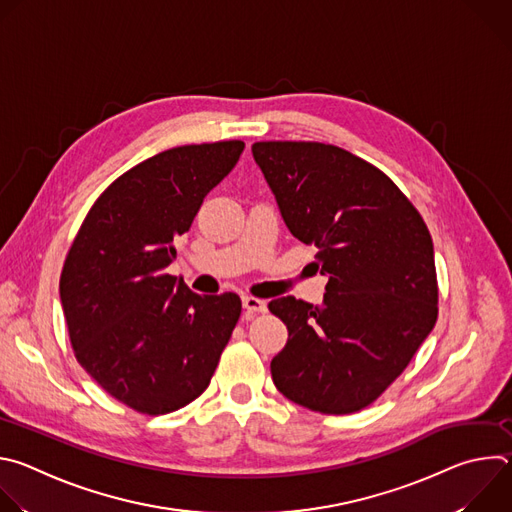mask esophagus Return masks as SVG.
I'll list each match as a JSON object with an SVG mask.
<instances>
[{
	"label": "esophagus",
	"instance_id": "esophagus-1",
	"mask_svg": "<svg viewBox=\"0 0 512 512\" xmlns=\"http://www.w3.org/2000/svg\"><path fill=\"white\" fill-rule=\"evenodd\" d=\"M243 308L253 316V314H263L267 312V302L265 300H259V298H253V296H245L243 298Z\"/></svg>",
	"mask_w": 512,
	"mask_h": 512
}]
</instances>
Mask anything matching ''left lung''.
<instances>
[{
  "label": "left lung",
  "instance_id": "obj_1",
  "mask_svg": "<svg viewBox=\"0 0 512 512\" xmlns=\"http://www.w3.org/2000/svg\"><path fill=\"white\" fill-rule=\"evenodd\" d=\"M253 158L296 239L328 275L324 304L269 302L287 326L271 360L281 395L346 415L377 401L437 320L431 235L417 208L373 164L320 141H257Z\"/></svg>",
  "mask_w": 512,
  "mask_h": 512
}]
</instances>
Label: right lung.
Wrapping results in <instances>:
<instances>
[{
	"instance_id": "add662e5",
	"label": "right lung",
	"mask_w": 512,
	"mask_h": 512,
	"mask_svg": "<svg viewBox=\"0 0 512 512\" xmlns=\"http://www.w3.org/2000/svg\"><path fill=\"white\" fill-rule=\"evenodd\" d=\"M243 150L239 139L180 145L133 166L95 200L64 259L60 302L72 350L139 413H172L200 397L239 322L237 294H194L166 267L174 239Z\"/></svg>"
}]
</instances>
